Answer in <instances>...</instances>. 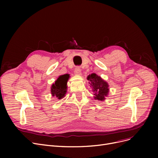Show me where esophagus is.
<instances>
[{"label": "esophagus", "instance_id": "esophagus-1", "mask_svg": "<svg viewBox=\"0 0 158 158\" xmlns=\"http://www.w3.org/2000/svg\"><path fill=\"white\" fill-rule=\"evenodd\" d=\"M74 72L76 75H79V76L80 75H81V69L79 66H76V69H75Z\"/></svg>", "mask_w": 158, "mask_h": 158}]
</instances>
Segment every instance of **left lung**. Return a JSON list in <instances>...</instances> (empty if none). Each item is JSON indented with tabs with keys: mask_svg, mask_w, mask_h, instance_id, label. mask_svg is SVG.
<instances>
[{
	"mask_svg": "<svg viewBox=\"0 0 158 158\" xmlns=\"http://www.w3.org/2000/svg\"><path fill=\"white\" fill-rule=\"evenodd\" d=\"M87 79L92 87L93 92H94V98L100 101L105 99V97L107 95L109 92V86L107 82L95 73L89 75Z\"/></svg>",
	"mask_w": 158,
	"mask_h": 158,
	"instance_id": "left-lung-1",
	"label": "left lung"
}]
</instances>
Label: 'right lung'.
I'll return each mask as SVG.
<instances>
[{"mask_svg": "<svg viewBox=\"0 0 158 158\" xmlns=\"http://www.w3.org/2000/svg\"><path fill=\"white\" fill-rule=\"evenodd\" d=\"M69 78V74H64L60 76L56 81L55 83L51 87V94L59 99L64 97L67 89V81Z\"/></svg>", "mask_w": 158, "mask_h": 158, "instance_id": "add662e5", "label": "right lung"}]
</instances>
